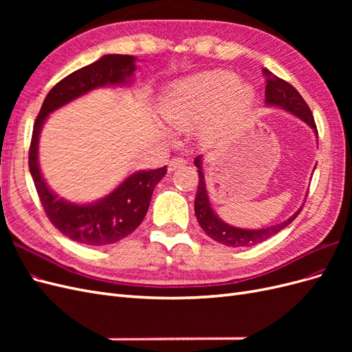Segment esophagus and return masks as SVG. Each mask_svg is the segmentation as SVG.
<instances>
[{
    "mask_svg": "<svg viewBox=\"0 0 352 352\" xmlns=\"http://www.w3.org/2000/svg\"><path fill=\"white\" fill-rule=\"evenodd\" d=\"M185 164H186V160H185V158H182V157H176V158H172V160H170L167 168H168V172H175L176 168H179V167H184Z\"/></svg>",
    "mask_w": 352,
    "mask_h": 352,
    "instance_id": "esophagus-1",
    "label": "esophagus"
}]
</instances>
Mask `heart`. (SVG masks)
Wrapping results in <instances>:
<instances>
[{
    "mask_svg": "<svg viewBox=\"0 0 352 352\" xmlns=\"http://www.w3.org/2000/svg\"><path fill=\"white\" fill-rule=\"evenodd\" d=\"M254 98V88L235 73L208 70L170 83L160 97L158 113L177 132L192 131L207 120L202 136L214 141L248 111Z\"/></svg>",
    "mask_w": 352,
    "mask_h": 352,
    "instance_id": "obj_1",
    "label": "heart"
}]
</instances>
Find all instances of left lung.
Segmentation results:
<instances>
[{
    "instance_id": "left-lung-1",
    "label": "left lung",
    "mask_w": 352,
    "mask_h": 352,
    "mask_svg": "<svg viewBox=\"0 0 352 352\" xmlns=\"http://www.w3.org/2000/svg\"><path fill=\"white\" fill-rule=\"evenodd\" d=\"M263 74L265 76V82H267V85H265V105H269V107H278L296 116L298 119H301L304 123L310 126L316 133V138H318L311 110L300 95V92H298L291 83H287L283 79L276 76V74H273L269 69H263ZM194 164L198 167L199 176L198 190L195 197L197 220L202 230H204L211 239H214L223 245H228V247H252V245H257L265 239H269L273 235H276V233H279L282 229H285L287 225H291L302 210V207H300L289 219L279 223V225H273L269 228L241 229L232 226L229 223L223 221L211 207L206 185L204 168H202V155H198L195 158Z\"/></svg>"
}]
</instances>
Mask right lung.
<instances>
[{"instance_id":"obj_1","label":"right lung","mask_w":352,"mask_h":352,"mask_svg":"<svg viewBox=\"0 0 352 352\" xmlns=\"http://www.w3.org/2000/svg\"><path fill=\"white\" fill-rule=\"evenodd\" d=\"M135 61L133 56L109 54L70 73L48 92L32 132L29 170L42 207L63 235L91 247L114 243L131 235L141 225L150 207L154 188L164 177L167 168L164 166L140 170L127 176L104 198L88 204H76L60 198L42 176L38 160L39 135L47 117L63 105L97 88L129 85L136 70Z\"/></svg>"}]
</instances>
